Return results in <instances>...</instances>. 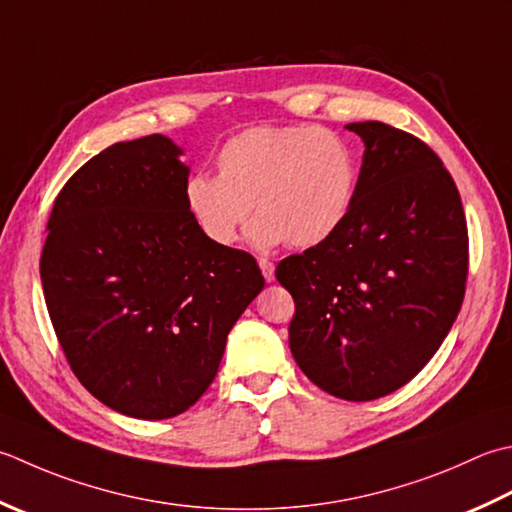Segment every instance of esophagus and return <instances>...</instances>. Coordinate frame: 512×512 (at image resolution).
Returning a JSON list of instances; mask_svg holds the SVG:
<instances>
[{"mask_svg":"<svg viewBox=\"0 0 512 512\" xmlns=\"http://www.w3.org/2000/svg\"><path fill=\"white\" fill-rule=\"evenodd\" d=\"M259 268H262V275H264L266 282H273V277H275V264L270 262V259H266V257H259Z\"/></svg>","mask_w":512,"mask_h":512,"instance_id":"1","label":"esophagus"}]
</instances>
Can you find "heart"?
Returning <instances> with one entry per match:
<instances>
[{"mask_svg":"<svg viewBox=\"0 0 512 512\" xmlns=\"http://www.w3.org/2000/svg\"><path fill=\"white\" fill-rule=\"evenodd\" d=\"M215 166L217 177L195 173L184 184L188 215L215 246L235 242L253 204L248 239L257 248H313L346 224L355 202L357 155L328 128H246L217 150Z\"/></svg>","mask_w":512,"mask_h":512,"instance_id":"obj_1","label":"heart"}]
</instances>
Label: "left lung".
Masks as SVG:
<instances>
[{
  "label": "left lung",
  "instance_id": "left-lung-1",
  "mask_svg": "<svg viewBox=\"0 0 512 512\" xmlns=\"http://www.w3.org/2000/svg\"><path fill=\"white\" fill-rule=\"evenodd\" d=\"M366 146L355 202L328 242L279 262L295 299L288 344L310 382L348 402L408 384L464 302L462 197L433 148L382 122L348 124Z\"/></svg>",
  "mask_w": 512,
  "mask_h": 512
}]
</instances>
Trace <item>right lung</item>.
<instances>
[{
  "mask_svg": "<svg viewBox=\"0 0 512 512\" xmlns=\"http://www.w3.org/2000/svg\"><path fill=\"white\" fill-rule=\"evenodd\" d=\"M179 155L148 135L88 159L55 199L39 262L75 377L137 419L175 417L206 393L264 288L253 255L215 246L190 219Z\"/></svg>",
  "mask_w": 512,
  "mask_h": 512,
  "instance_id": "add662e5",
  "label": "right lung"
}]
</instances>
